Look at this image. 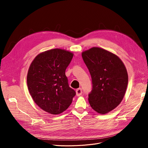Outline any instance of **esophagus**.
Masks as SVG:
<instances>
[{"instance_id": "esophagus-1", "label": "esophagus", "mask_w": 148, "mask_h": 148, "mask_svg": "<svg viewBox=\"0 0 148 148\" xmlns=\"http://www.w3.org/2000/svg\"><path fill=\"white\" fill-rule=\"evenodd\" d=\"M75 92H76V95L78 96V97L80 96L82 94V90L81 88L77 89Z\"/></svg>"}]
</instances>
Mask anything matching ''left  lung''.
<instances>
[{
  "instance_id": "1",
  "label": "left lung",
  "mask_w": 148,
  "mask_h": 148,
  "mask_svg": "<svg viewBox=\"0 0 148 148\" xmlns=\"http://www.w3.org/2000/svg\"><path fill=\"white\" fill-rule=\"evenodd\" d=\"M91 75L89 103L98 113L106 114L118 106L127 90L128 76L121 59L112 52L94 47L82 53Z\"/></svg>"
}]
</instances>
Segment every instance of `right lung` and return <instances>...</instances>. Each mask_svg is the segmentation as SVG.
<instances>
[{
	"mask_svg": "<svg viewBox=\"0 0 148 148\" xmlns=\"http://www.w3.org/2000/svg\"><path fill=\"white\" fill-rule=\"evenodd\" d=\"M73 53L54 49L42 52L31 63L27 84L34 102L44 111L58 114L71 105L75 92L69 86L65 70Z\"/></svg>",
	"mask_w": 148,
	"mask_h": 148,
	"instance_id": "add662e5",
	"label": "right lung"
}]
</instances>
